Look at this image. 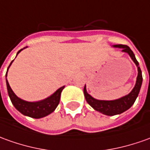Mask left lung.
Returning a JSON list of instances; mask_svg holds the SVG:
<instances>
[{
	"mask_svg": "<svg viewBox=\"0 0 150 150\" xmlns=\"http://www.w3.org/2000/svg\"><path fill=\"white\" fill-rule=\"evenodd\" d=\"M112 46L117 47V48H122V52H126L128 54L137 67L138 75H137V78H136V85L134 86V88L132 89V91L129 93L128 95L122 97L120 99L114 100H96V99L93 98L91 95H89L87 93L85 85L83 92H84L86 102L95 110H96L103 114L108 115V116H113V115H117V114H120L132 107L139 95L141 84H142V80H143L142 73H141V70L139 66V63L136 60L135 54L132 50L130 49V47L126 45H114Z\"/></svg>",
	"mask_w": 150,
	"mask_h": 150,
	"instance_id": "left-lung-1",
	"label": "left lung"
}]
</instances>
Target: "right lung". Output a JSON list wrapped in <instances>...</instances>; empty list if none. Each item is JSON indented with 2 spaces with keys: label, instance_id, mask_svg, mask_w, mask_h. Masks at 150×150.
Returning <instances> with one entry per match:
<instances>
[{
  "label": "right lung",
  "instance_id": "1",
  "mask_svg": "<svg viewBox=\"0 0 150 150\" xmlns=\"http://www.w3.org/2000/svg\"><path fill=\"white\" fill-rule=\"evenodd\" d=\"M23 49L18 50L17 55ZM12 62L9 65L8 69L10 67ZM8 69H7V72H8ZM7 72H6V77H7ZM6 86H7V91H8V94H9V96L10 98V100L12 102L13 105L15 107V108L21 112L22 114H23L25 116H28L30 117H33V118L44 117L49 115L50 113L54 112V109L56 108V107L59 105V103L60 95H61L63 89L64 88V86L59 88L53 95H51L50 96L46 98L45 100L37 101V102H28V101L23 100L20 98H18L14 94V91H12V89L10 86V84L7 81V79H6Z\"/></svg>",
  "mask_w": 150,
  "mask_h": 150
}]
</instances>
